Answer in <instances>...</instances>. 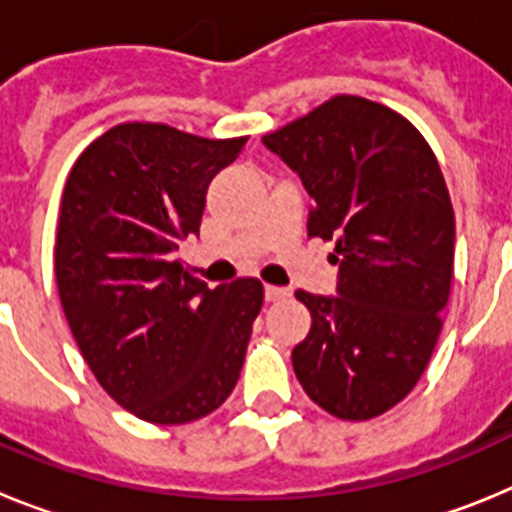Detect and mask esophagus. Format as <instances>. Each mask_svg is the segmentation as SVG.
Segmentation results:
<instances>
[{
    "mask_svg": "<svg viewBox=\"0 0 512 512\" xmlns=\"http://www.w3.org/2000/svg\"><path fill=\"white\" fill-rule=\"evenodd\" d=\"M287 295H289V292L284 287H264L266 302H279V300H284Z\"/></svg>",
    "mask_w": 512,
    "mask_h": 512,
    "instance_id": "1",
    "label": "esophagus"
}]
</instances>
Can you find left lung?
<instances>
[{
  "instance_id": "left-lung-1",
  "label": "left lung",
  "mask_w": 512,
  "mask_h": 512,
  "mask_svg": "<svg viewBox=\"0 0 512 512\" xmlns=\"http://www.w3.org/2000/svg\"><path fill=\"white\" fill-rule=\"evenodd\" d=\"M264 146L312 197L307 235L336 241V295L310 310L292 366L312 402L341 420L382 415L428 366L454 274V207L423 135L384 104L333 97Z\"/></svg>"
}]
</instances>
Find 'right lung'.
Returning a JSON list of instances; mask_svg holds the SVG:
<instances>
[{
  "label": "right lung",
  "mask_w": 512,
  "mask_h": 512,
  "mask_svg": "<svg viewBox=\"0 0 512 512\" xmlns=\"http://www.w3.org/2000/svg\"><path fill=\"white\" fill-rule=\"evenodd\" d=\"M248 138L125 122L81 153L63 189L56 284L104 392L158 425L205 418L241 377L259 279L210 289L176 261L200 235L207 187Z\"/></svg>",
  "instance_id": "right-lung-1"
}]
</instances>
